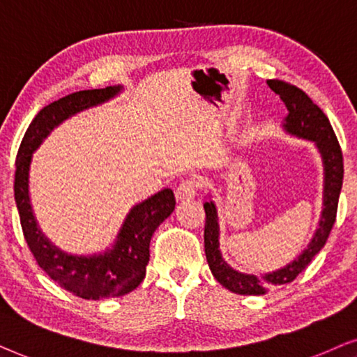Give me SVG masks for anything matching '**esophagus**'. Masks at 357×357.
<instances>
[{"label":"esophagus","mask_w":357,"mask_h":357,"mask_svg":"<svg viewBox=\"0 0 357 357\" xmlns=\"http://www.w3.org/2000/svg\"><path fill=\"white\" fill-rule=\"evenodd\" d=\"M196 191L197 183L192 181V179H186V181H183L178 188H176L174 196L178 201H188V199H192L196 196Z\"/></svg>","instance_id":"1"}]
</instances>
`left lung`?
Wrapping results in <instances>:
<instances>
[{
  "instance_id": "obj_1",
  "label": "left lung",
  "mask_w": 357,
  "mask_h": 357,
  "mask_svg": "<svg viewBox=\"0 0 357 357\" xmlns=\"http://www.w3.org/2000/svg\"><path fill=\"white\" fill-rule=\"evenodd\" d=\"M268 86L275 94H279V98L287 107V116L282 121V130L289 135L297 137V139L312 142L321 156L323 207L318 228L312 240L308 241L307 248L284 268L263 275H255L240 273L223 259L220 241H218L220 225H218L217 206L212 199L204 202V211H206L204 248H206L208 268H211L213 278L223 287L240 294V296H263L271 287L292 282L307 268L308 263L315 258V255L320 253V250L325 246L328 235L333 228L341 186H343V153H341L333 127H331L330 121L321 109L317 104H313L312 99L302 89L292 86V84L279 82V79H269ZM208 197H211V194H208Z\"/></svg>"
}]
</instances>
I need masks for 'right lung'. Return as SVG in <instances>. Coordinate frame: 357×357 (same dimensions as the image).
I'll use <instances>...</instances> for the list:
<instances>
[{
  "label": "right lung",
  "instance_id": "right-lung-1",
  "mask_svg": "<svg viewBox=\"0 0 357 357\" xmlns=\"http://www.w3.org/2000/svg\"><path fill=\"white\" fill-rule=\"evenodd\" d=\"M122 89L121 84H117L78 91L45 106L26 130L16 158L14 199L21 217L24 238L37 264L50 279L65 291L86 301L121 297L140 286L150 261V240L160 223H163L174 211V194L165 188L135 204L123 218L114 243L104 251L93 255H71L52 243L37 223L29 196L32 155L61 122L89 107L107 102Z\"/></svg>",
  "mask_w": 357,
  "mask_h": 357
}]
</instances>
